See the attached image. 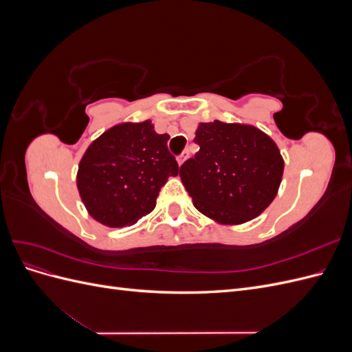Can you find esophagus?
<instances>
[{
	"mask_svg": "<svg viewBox=\"0 0 352 352\" xmlns=\"http://www.w3.org/2000/svg\"><path fill=\"white\" fill-rule=\"evenodd\" d=\"M188 155H189V153H188V151H184L182 154H180V155L177 157V163H179V166H182V164L186 162Z\"/></svg>",
	"mask_w": 352,
	"mask_h": 352,
	"instance_id": "esophagus-1",
	"label": "esophagus"
}]
</instances>
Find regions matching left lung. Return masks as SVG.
<instances>
[{
    "mask_svg": "<svg viewBox=\"0 0 352 352\" xmlns=\"http://www.w3.org/2000/svg\"><path fill=\"white\" fill-rule=\"evenodd\" d=\"M199 151L180 167L194 206L221 225L260 216L282 182L283 158L270 136L250 124L199 123Z\"/></svg>",
    "mask_w": 352,
    "mask_h": 352,
    "instance_id": "1",
    "label": "left lung"
}]
</instances>
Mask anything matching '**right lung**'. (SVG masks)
<instances>
[{"label":"right lung","instance_id":"1","mask_svg":"<svg viewBox=\"0 0 352 352\" xmlns=\"http://www.w3.org/2000/svg\"><path fill=\"white\" fill-rule=\"evenodd\" d=\"M151 120L120 123L97 138L85 151L76 176L79 195L89 214L102 225L123 228L151 212L160 189L179 175Z\"/></svg>","mask_w":352,"mask_h":352}]
</instances>
